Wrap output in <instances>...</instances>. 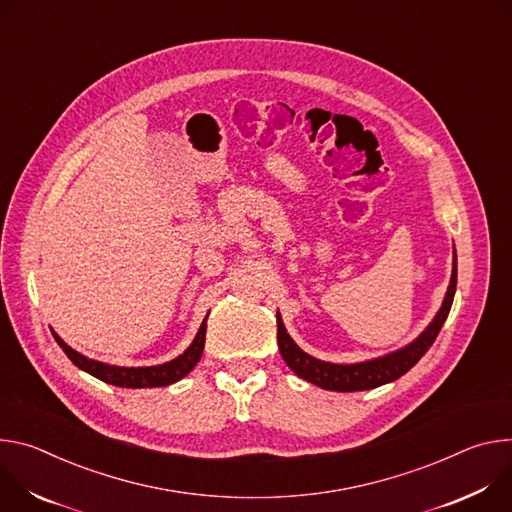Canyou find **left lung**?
I'll use <instances>...</instances> for the list:
<instances>
[{"instance_id": "obj_1", "label": "left lung", "mask_w": 512, "mask_h": 512, "mask_svg": "<svg viewBox=\"0 0 512 512\" xmlns=\"http://www.w3.org/2000/svg\"><path fill=\"white\" fill-rule=\"evenodd\" d=\"M456 285H458V256H456V248H453V268H451L449 287L441 303V309L437 311L433 321L427 325V329L417 339H413L409 346L374 360L358 362V364H331L305 354L293 342V337L285 329V323H282L280 313L276 311V325H278L276 339H278L280 356L297 376L325 390L356 392V390H370L386 382H392L396 378H401L403 374H407L421 360V356L433 346L441 325L449 315L453 295H456Z\"/></svg>"}]
</instances>
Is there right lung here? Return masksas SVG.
I'll use <instances>...</instances> for the list:
<instances>
[{
	"label": "right lung",
	"instance_id": "right-lung-1",
	"mask_svg": "<svg viewBox=\"0 0 512 512\" xmlns=\"http://www.w3.org/2000/svg\"><path fill=\"white\" fill-rule=\"evenodd\" d=\"M205 331H207V317L203 319V323L193 339V344L179 358L158 364V366H144V368L111 366V364H103L97 360H89L83 354L69 348L54 331H52V335L56 339V344H59L63 348V352L69 356V360L77 368L85 370L87 374H91L107 384L122 386V388H154V386H168V384L181 380L197 366V362L201 360L203 348H205Z\"/></svg>",
	"mask_w": 512,
	"mask_h": 512
}]
</instances>
